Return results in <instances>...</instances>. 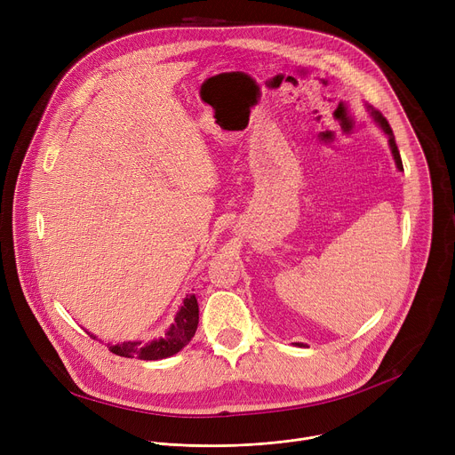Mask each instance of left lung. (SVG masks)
<instances>
[{
	"label": "left lung",
	"instance_id": "obj_1",
	"mask_svg": "<svg viewBox=\"0 0 455 455\" xmlns=\"http://www.w3.org/2000/svg\"><path fill=\"white\" fill-rule=\"evenodd\" d=\"M371 115L374 116V120L379 124V127L383 129L385 132V135L388 137V144H391V149H393V156H395V160H396V165H398V169L400 171H403V164H402V156H400V151H398V146H396V140H395V133H393V129H391V125H388V122H387V118L379 113V111H376V109H372L371 111Z\"/></svg>",
	"mask_w": 455,
	"mask_h": 455
}]
</instances>
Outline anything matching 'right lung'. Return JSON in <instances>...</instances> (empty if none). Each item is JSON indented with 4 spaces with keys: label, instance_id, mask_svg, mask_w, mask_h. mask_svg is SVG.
Segmentation results:
<instances>
[{
    "label": "right lung",
    "instance_id": "right-lung-1",
    "mask_svg": "<svg viewBox=\"0 0 455 455\" xmlns=\"http://www.w3.org/2000/svg\"><path fill=\"white\" fill-rule=\"evenodd\" d=\"M200 320V309L198 300L194 295L187 297L183 300L181 309L176 315V320L164 339L153 340L151 344L142 342H124V344H108V349L118 356L124 358H140V360H160L176 355L180 349H183L194 337L198 330ZM95 339L93 335H90Z\"/></svg>",
    "mask_w": 455,
    "mask_h": 455
}]
</instances>
